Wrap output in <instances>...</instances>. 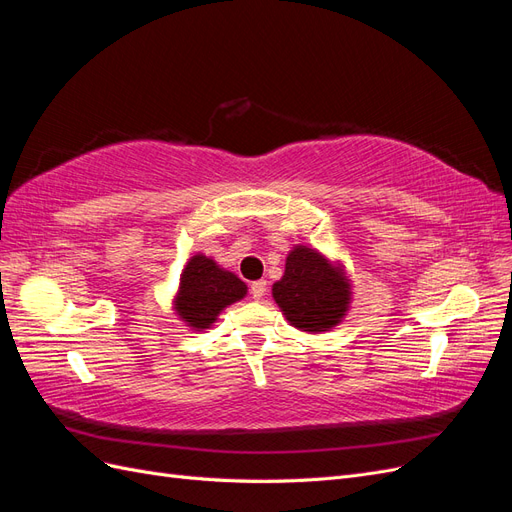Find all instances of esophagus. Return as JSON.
<instances>
[{"label": "esophagus", "instance_id": "obj_1", "mask_svg": "<svg viewBox=\"0 0 512 512\" xmlns=\"http://www.w3.org/2000/svg\"><path fill=\"white\" fill-rule=\"evenodd\" d=\"M250 292H252V297H254L256 301H260V299L265 297V294H267V282H265V280L252 282V286H250Z\"/></svg>", "mask_w": 512, "mask_h": 512}]
</instances>
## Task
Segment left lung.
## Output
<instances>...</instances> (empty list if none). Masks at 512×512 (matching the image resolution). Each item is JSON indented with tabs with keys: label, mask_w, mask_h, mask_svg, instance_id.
I'll return each mask as SVG.
<instances>
[{
	"label": "left lung",
	"mask_w": 512,
	"mask_h": 512,
	"mask_svg": "<svg viewBox=\"0 0 512 512\" xmlns=\"http://www.w3.org/2000/svg\"><path fill=\"white\" fill-rule=\"evenodd\" d=\"M271 290L273 301L292 327L312 335L337 327L352 301V284L342 262L309 245L292 247L282 280Z\"/></svg>",
	"instance_id": "1"
}]
</instances>
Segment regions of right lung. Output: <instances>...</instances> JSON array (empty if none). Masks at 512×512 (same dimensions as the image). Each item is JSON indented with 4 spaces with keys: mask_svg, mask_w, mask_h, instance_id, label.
I'll return each instance as SVG.
<instances>
[{
    "mask_svg": "<svg viewBox=\"0 0 512 512\" xmlns=\"http://www.w3.org/2000/svg\"><path fill=\"white\" fill-rule=\"evenodd\" d=\"M247 294L245 282L205 254H194L181 271L173 309L185 327L205 331L213 327L222 309Z\"/></svg>",
    "mask_w": 512,
    "mask_h": 512,
    "instance_id": "obj_1",
    "label": "right lung"
}]
</instances>
